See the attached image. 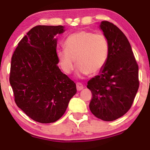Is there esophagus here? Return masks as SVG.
I'll return each mask as SVG.
<instances>
[{
  "label": "esophagus",
  "instance_id": "obj_1",
  "mask_svg": "<svg viewBox=\"0 0 150 150\" xmlns=\"http://www.w3.org/2000/svg\"><path fill=\"white\" fill-rule=\"evenodd\" d=\"M76 86H77V89L79 91L83 89V88H84V87H83V85L81 84V83H76Z\"/></svg>",
  "mask_w": 150,
  "mask_h": 150
}]
</instances>
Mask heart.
<instances>
[{"label":"heart","mask_w":150,"mask_h":150,"mask_svg":"<svg viewBox=\"0 0 150 150\" xmlns=\"http://www.w3.org/2000/svg\"><path fill=\"white\" fill-rule=\"evenodd\" d=\"M65 49L57 51V57L62 69L70 74L75 67L81 77L99 73L107 62L109 45L102 34H94L86 30L73 33L65 40Z\"/></svg>","instance_id":"heart-1"}]
</instances>
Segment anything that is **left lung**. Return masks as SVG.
<instances>
[{
  "instance_id": "1",
  "label": "left lung",
  "mask_w": 150,
  "mask_h": 150,
  "mask_svg": "<svg viewBox=\"0 0 150 150\" xmlns=\"http://www.w3.org/2000/svg\"><path fill=\"white\" fill-rule=\"evenodd\" d=\"M99 28L108 40L109 55L99 74L87 83L93 93L89 108L96 118L113 121L132 105L139 87L138 65L130 42L117 26L103 21Z\"/></svg>"
}]
</instances>
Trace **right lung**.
Segmentation results:
<instances>
[{"label":"right lung","mask_w":150,"mask_h":150,"mask_svg":"<svg viewBox=\"0 0 150 150\" xmlns=\"http://www.w3.org/2000/svg\"><path fill=\"white\" fill-rule=\"evenodd\" d=\"M63 26H35L12 57L10 83L15 103L32 120L52 123L62 117L76 93L75 83L57 66V34Z\"/></svg>","instance_id":"add662e5"}]
</instances>
